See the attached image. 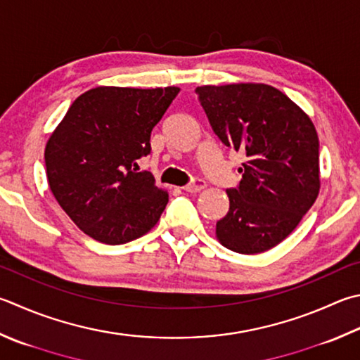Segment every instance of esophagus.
<instances>
[{
	"label": "esophagus",
	"mask_w": 360,
	"mask_h": 360,
	"mask_svg": "<svg viewBox=\"0 0 360 360\" xmlns=\"http://www.w3.org/2000/svg\"><path fill=\"white\" fill-rule=\"evenodd\" d=\"M207 186V183H205V180H200V179H195L193 183H189V185H186L185 188V191L186 193H199V191H202L203 188Z\"/></svg>",
	"instance_id": "34e87169"
}]
</instances>
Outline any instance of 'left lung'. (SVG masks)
<instances>
[{
    "label": "left lung",
    "instance_id": "8db88e82",
    "mask_svg": "<svg viewBox=\"0 0 360 360\" xmlns=\"http://www.w3.org/2000/svg\"><path fill=\"white\" fill-rule=\"evenodd\" d=\"M200 105L222 144L246 155L238 188L216 238L233 252L273 249L293 232L320 193V142L314 122L273 86H199Z\"/></svg>",
    "mask_w": 360,
    "mask_h": 360
}]
</instances>
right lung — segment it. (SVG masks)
I'll return each mask as SVG.
<instances>
[{"instance_id":"1","label":"right lung","mask_w":360,"mask_h":360,"mask_svg":"<svg viewBox=\"0 0 360 360\" xmlns=\"http://www.w3.org/2000/svg\"><path fill=\"white\" fill-rule=\"evenodd\" d=\"M180 87L98 86L73 101L45 147L54 199L91 238L124 244L158 222L169 194L138 160Z\"/></svg>"}]
</instances>
